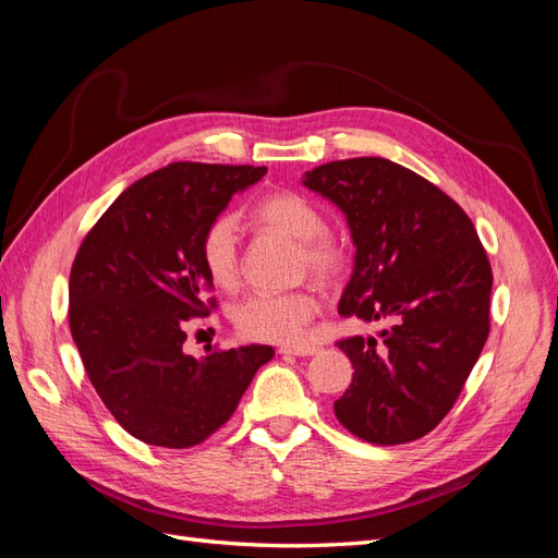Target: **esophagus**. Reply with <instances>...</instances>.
I'll return each instance as SVG.
<instances>
[{
    "label": "esophagus",
    "instance_id": "1",
    "mask_svg": "<svg viewBox=\"0 0 558 558\" xmlns=\"http://www.w3.org/2000/svg\"><path fill=\"white\" fill-rule=\"evenodd\" d=\"M316 347H281L279 353H289V356H314Z\"/></svg>",
    "mask_w": 558,
    "mask_h": 558
}]
</instances>
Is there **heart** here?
I'll use <instances>...</instances> for the list:
<instances>
[{
  "label": "heart",
  "instance_id": "1",
  "mask_svg": "<svg viewBox=\"0 0 558 558\" xmlns=\"http://www.w3.org/2000/svg\"><path fill=\"white\" fill-rule=\"evenodd\" d=\"M253 218L267 228L298 242V265L320 281L342 272L344 246L326 230V218L305 195L283 191L260 199ZM202 263L211 281L221 289H234L240 281V226L232 216H218L202 234ZM318 295L310 289L283 293H253L232 312L238 330L248 340L300 344L305 342L312 318L318 314Z\"/></svg>",
  "mask_w": 558,
  "mask_h": 558
}]
</instances>
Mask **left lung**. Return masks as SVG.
I'll use <instances>...</instances> for the list:
<instances>
[{
    "label": "left lung",
    "instance_id": "obj_1",
    "mask_svg": "<svg viewBox=\"0 0 558 558\" xmlns=\"http://www.w3.org/2000/svg\"><path fill=\"white\" fill-rule=\"evenodd\" d=\"M302 185L347 216L356 246L337 312L391 318L379 347L337 342L353 379L335 416L365 442L418 440L453 408L488 337L494 275L477 230L437 185L386 158L326 162Z\"/></svg>",
    "mask_w": 558,
    "mask_h": 558
}]
</instances>
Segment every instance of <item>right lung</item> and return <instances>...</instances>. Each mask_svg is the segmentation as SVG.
Masks as SVG:
<instances>
[{
	"instance_id": "add662e5",
	"label": "right lung",
	"mask_w": 558,
	"mask_h": 558,
	"mask_svg": "<svg viewBox=\"0 0 558 558\" xmlns=\"http://www.w3.org/2000/svg\"><path fill=\"white\" fill-rule=\"evenodd\" d=\"M267 167L172 162L116 197L83 240L70 275V328L107 410L137 440L205 442L238 410L272 347L193 359L183 320L216 302L202 234Z\"/></svg>"
}]
</instances>
